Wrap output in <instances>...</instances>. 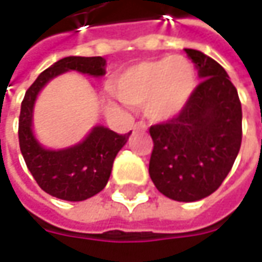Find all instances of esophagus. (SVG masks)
<instances>
[{
    "label": "esophagus",
    "mask_w": 262,
    "mask_h": 262,
    "mask_svg": "<svg viewBox=\"0 0 262 262\" xmlns=\"http://www.w3.org/2000/svg\"><path fill=\"white\" fill-rule=\"evenodd\" d=\"M133 129H141V130H145V129H146V124H145L143 121H138V123L133 126Z\"/></svg>",
    "instance_id": "obj_1"
}]
</instances>
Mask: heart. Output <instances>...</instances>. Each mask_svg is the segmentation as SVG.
<instances>
[{
    "label": "heart",
    "instance_id": "obj_1",
    "mask_svg": "<svg viewBox=\"0 0 262 262\" xmlns=\"http://www.w3.org/2000/svg\"><path fill=\"white\" fill-rule=\"evenodd\" d=\"M195 85V66L183 55H173L129 67L116 79L114 92L126 104L145 105L154 121H167L185 108Z\"/></svg>",
    "mask_w": 262,
    "mask_h": 262
}]
</instances>
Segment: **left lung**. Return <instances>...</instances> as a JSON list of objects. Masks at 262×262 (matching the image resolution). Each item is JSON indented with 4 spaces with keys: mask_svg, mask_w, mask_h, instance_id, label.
Wrapping results in <instances>:
<instances>
[{
    "mask_svg": "<svg viewBox=\"0 0 262 262\" xmlns=\"http://www.w3.org/2000/svg\"><path fill=\"white\" fill-rule=\"evenodd\" d=\"M204 79L176 117L149 127V176L167 198L193 202L220 188L242 143V105L215 60L185 50Z\"/></svg>",
    "mask_w": 262,
    "mask_h": 262,
    "instance_id": "8db88e82",
    "label": "left lung"
}]
</instances>
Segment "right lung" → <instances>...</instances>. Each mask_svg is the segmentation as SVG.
Here are the masks:
<instances>
[{
  "label": "right lung",
  "instance_id": "obj_1",
  "mask_svg": "<svg viewBox=\"0 0 262 262\" xmlns=\"http://www.w3.org/2000/svg\"><path fill=\"white\" fill-rule=\"evenodd\" d=\"M76 70L91 76L105 74L102 57H66L43 70L30 85L21 101L18 143L29 171L42 190L64 201H85L105 188L114 158L132 132L119 135L97 126L85 141L61 151L42 148L32 133L33 104L39 91L52 77Z\"/></svg>",
  "mask_w": 262,
  "mask_h": 262
}]
</instances>
